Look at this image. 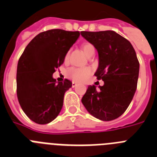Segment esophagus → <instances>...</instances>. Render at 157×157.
I'll return each mask as SVG.
<instances>
[{
	"label": "esophagus",
	"instance_id": "1",
	"mask_svg": "<svg viewBox=\"0 0 157 157\" xmlns=\"http://www.w3.org/2000/svg\"><path fill=\"white\" fill-rule=\"evenodd\" d=\"M77 86V82H72V87H75Z\"/></svg>",
	"mask_w": 157,
	"mask_h": 157
}]
</instances>
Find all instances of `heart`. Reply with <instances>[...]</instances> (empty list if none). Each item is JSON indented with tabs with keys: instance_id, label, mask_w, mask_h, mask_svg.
<instances>
[{
	"instance_id": "b5f03b06",
	"label": "heart",
	"mask_w": 157,
	"mask_h": 157,
	"mask_svg": "<svg viewBox=\"0 0 157 157\" xmlns=\"http://www.w3.org/2000/svg\"><path fill=\"white\" fill-rule=\"evenodd\" d=\"M82 48L83 52H85V54L87 56L91 54L92 52H95V48L94 45L90 43H84L82 45ZM69 59V51L65 53L64 55V61L67 62ZM92 73V70L91 68L88 67H71L70 68L67 69V76L72 80H74L75 82H85L86 80L89 78V76Z\"/></svg>"
}]
</instances>
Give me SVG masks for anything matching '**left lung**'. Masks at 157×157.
<instances>
[{
	"mask_svg": "<svg viewBox=\"0 0 157 157\" xmlns=\"http://www.w3.org/2000/svg\"><path fill=\"white\" fill-rule=\"evenodd\" d=\"M96 48L99 65L94 74L104 86H89L82 103L93 116L103 121L117 119L132 101L138 85L139 62L130 41L113 30L82 31Z\"/></svg>",
	"mask_w": 157,
	"mask_h": 157,
	"instance_id": "8db88e82",
	"label": "left lung"
}]
</instances>
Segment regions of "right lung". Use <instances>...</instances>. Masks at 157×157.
<instances>
[{
    "instance_id": "add662e5",
    "label": "right lung",
    "mask_w": 157,
    "mask_h": 157,
    "mask_svg": "<svg viewBox=\"0 0 157 157\" xmlns=\"http://www.w3.org/2000/svg\"><path fill=\"white\" fill-rule=\"evenodd\" d=\"M79 35V31L61 29L41 32L30 41L19 58L17 98L25 114L34 123H50L61 111L64 94L72 83L67 79L56 82L52 74L63 64L65 53Z\"/></svg>"
}]
</instances>
